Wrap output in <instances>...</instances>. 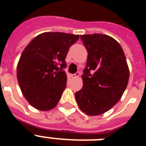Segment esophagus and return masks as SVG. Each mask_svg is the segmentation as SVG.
Instances as JSON below:
<instances>
[{
  "mask_svg": "<svg viewBox=\"0 0 146 146\" xmlns=\"http://www.w3.org/2000/svg\"><path fill=\"white\" fill-rule=\"evenodd\" d=\"M79 76H80V73H79V72H77V73H75V74H71V77L72 78L79 77Z\"/></svg>",
  "mask_w": 146,
  "mask_h": 146,
  "instance_id": "34e87169",
  "label": "esophagus"
}]
</instances>
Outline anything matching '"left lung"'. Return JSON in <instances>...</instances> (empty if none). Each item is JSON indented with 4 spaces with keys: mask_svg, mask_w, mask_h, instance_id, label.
Wrapping results in <instances>:
<instances>
[{
    "mask_svg": "<svg viewBox=\"0 0 146 146\" xmlns=\"http://www.w3.org/2000/svg\"><path fill=\"white\" fill-rule=\"evenodd\" d=\"M88 51L82 76L83 86L75 93L80 110L97 116L113 108L127 88L129 70L120 44L104 34L80 35Z\"/></svg>",
    "mask_w": 146,
    "mask_h": 146,
    "instance_id": "left-lung-1",
    "label": "left lung"
}]
</instances>
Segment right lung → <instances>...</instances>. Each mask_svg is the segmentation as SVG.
I'll return each instance as SVG.
<instances>
[{
    "label": "right lung",
    "mask_w": 146,
    "mask_h": 146,
    "mask_svg": "<svg viewBox=\"0 0 146 146\" xmlns=\"http://www.w3.org/2000/svg\"><path fill=\"white\" fill-rule=\"evenodd\" d=\"M79 38V35L48 32L37 35L25 48L17 76L22 93L33 108L47 111L57 106L66 86L65 58Z\"/></svg>",
    "instance_id": "obj_1"
}]
</instances>
